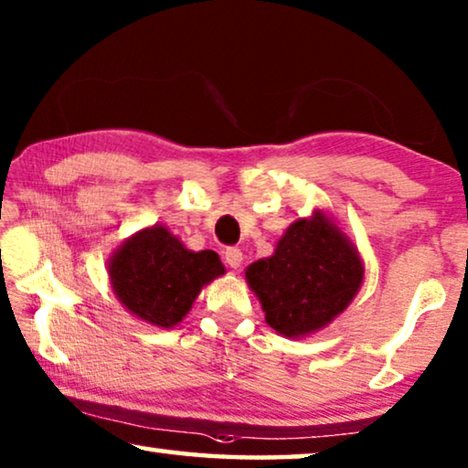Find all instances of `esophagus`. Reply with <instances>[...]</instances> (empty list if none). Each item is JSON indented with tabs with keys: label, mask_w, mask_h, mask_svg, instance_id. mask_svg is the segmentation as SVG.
<instances>
[{
	"label": "esophagus",
	"mask_w": 468,
	"mask_h": 468,
	"mask_svg": "<svg viewBox=\"0 0 468 468\" xmlns=\"http://www.w3.org/2000/svg\"><path fill=\"white\" fill-rule=\"evenodd\" d=\"M226 263L229 268H240L242 263V250L239 247L226 249Z\"/></svg>",
	"instance_id": "1"
}]
</instances>
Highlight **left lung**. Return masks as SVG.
I'll return each mask as SVG.
<instances>
[{"label": "left lung", "instance_id": "8db88e82", "mask_svg": "<svg viewBox=\"0 0 468 468\" xmlns=\"http://www.w3.org/2000/svg\"><path fill=\"white\" fill-rule=\"evenodd\" d=\"M266 321L281 335L300 337L334 321L356 295L363 263L352 242L316 213L297 219L272 257L247 268Z\"/></svg>", "mask_w": 468, "mask_h": 468}]
</instances>
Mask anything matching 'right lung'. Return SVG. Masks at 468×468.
I'll use <instances>...</instances> for the list:
<instances>
[{
	"mask_svg": "<svg viewBox=\"0 0 468 468\" xmlns=\"http://www.w3.org/2000/svg\"><path fill=\"white\" fill-rule=\"evenodd\" d=\"M226 272L213 250H187L166 228L141 229L110 261L112 287L141 321L173 327L184 318L200 289Z\"/></svg>",
	"mask_w": 468,
	"mask_h": 468,
	"instance_id": "obj_1",
	"label": "right lung"
}]
</instances>
